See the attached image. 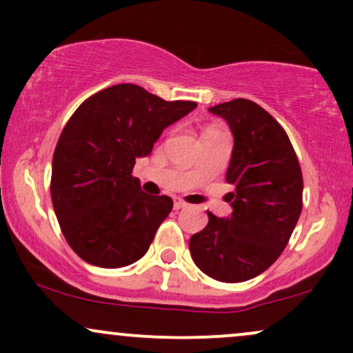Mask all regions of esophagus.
I'll return each instance as SVG.
<instances>
[{
	"mask_svg": "<svg viewBox=\"0 0 353 353\" xmlns=\"http://www.w3.org/2000/svg\"><path fill=\"white\" fill-rule=\"evenodd\" d=\"M188 208V202L182 201V199H174V209L179 210V209H184Z\"/></svg>",
	"mask_w": 353,
	"mask_h": 353,
	"instance_id": "1",
	"label": "esophagus"
}]
</instances>
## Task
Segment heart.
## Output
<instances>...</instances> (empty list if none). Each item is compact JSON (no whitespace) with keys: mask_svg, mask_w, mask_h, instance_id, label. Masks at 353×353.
<instances>
[{"mask_svg":"<svg viewBox=\"0 0 353 353\" xmlns=\"http://www.w3.org/2000/svg\"><path fill=\"white\" fill-rule=\"evenodd\" d=\"M210 132H216V131H214V129H205V131H204V134H202V136H205V134H210Z\"/></svg>","mask_w":353,"mask_h":353,"instance_id":"b5f03b06","label":"heart"}]
</instances>
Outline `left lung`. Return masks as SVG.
Listing matches in <instances>:
<instances>
[{
    "instance_id": "1",
    "label": "left lung",
    "mask_w": 353,
    "mask_h": 353,
    "mask_svg": "<svg viewBox=\"0 0 353 353\" xmlns=\"http://www.w3.org/2000/svg\"><path fill=\"white\" fill-rule=\"evenodd\" d=\"M228 121L234 149L225 181L232 216L208 210L209 222L189 241L199 269L219 282H244L269 269L289 244L302 212L303 179L283 128L264 108L232 99L209 108Z\"/></svg>"
}]
</instances>
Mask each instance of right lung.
<instances>
[{
	"mask_svg": "<svg viewBox=\"0 0 353 353\" xmlns=\"http://www.w3.org/2000/svg\"><path fill=\"white\" fill-rule=\"evenodd\" d=\"M196 106L116 84L70 117L52 156L51 201L64 239L88 264L117 269L148 252L172 199L143 192L132 169L164 128Z\"/></svg>",
	"mask_w": 353,
	"mask_h": 353,
	"instance_id": "1",
	"label": "right lung"
}]
</instances>
